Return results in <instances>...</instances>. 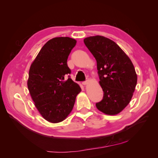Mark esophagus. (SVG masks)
Segmentation results:
<instances>
[{"instance_id": "obj_1", "label": "esophagus", "mask_w": 158, "mask_h": 158, "mask_svg": "<svg viewBox=\"0 0 158 158\" xmlns=\"http://www.w3.org/2000/svg\"><path fill=\"white\" fill-rule=\"evenodd\" d=\"M89 82H90V80H89V79H87V80H86V81H84V82H83V83H82V84H84V85H85L89 84Z\"/></svg>"}]
</instances>
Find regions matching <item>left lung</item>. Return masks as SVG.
Instances as JSON below:
<instances>
[{
    "label": "left lung",
    "mask_w": 158,
    "mask_h": 158,
    "mask_svg": "<svg viewBox=\"0 0 158 158\" xmlns=\"http://www.w3.org/2000/svg\"><path fill=\"white\" fill-rule=\"evenodd\" d=\"M97 61L102 100L96 103L99 111L116 115L130 103L137 82L135 67L122 49L111 40L101 35L84 40Z\"/></svg>",
    "instance_id": "8db88e82"
}]
</instances>
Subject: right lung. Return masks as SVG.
Masks as SVG:
<instances>
[{
	"mask_svg": "<svg viewBox=\"0 0 158 158\" xmlns=\"http://www.w3.org/2000/svg\"><path fill=\"white\" fill-rule=\"evenodd\" d=\"M77 40L69 37H54L45 44L30 67L28 89L39 113L52 123L70 114L81 88L70 78L67 60Z\"/></svg>",
	"mask_w": 158,
	"mask_h": 158,
	"instance_id": "obj_1",
	"label": "right lung"
}]
</instances>
